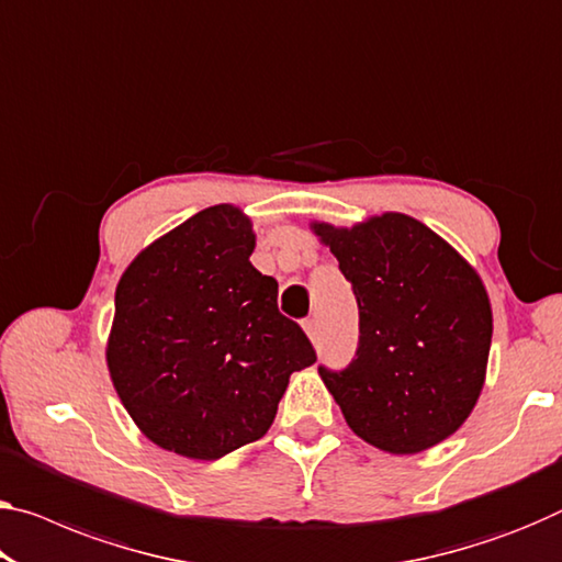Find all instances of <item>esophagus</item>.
Segmentation results:
<instances>
[{"mask_svg":"<svg viewBox=\"0 0 562 562\" xmlns=\"http://www.w3.org/2000/svg\"><path fill=\"white\" fill-rule=\"evenodd\" d=\"M304 331L308 334V339H316V318H306Z\"/></svg>","mask_w":562,"mask_h":562,"instance_id":"34e87169","label":"esophagus"}]
</instances>
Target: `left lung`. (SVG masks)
<instances>
[{
  "label": "left lung",
  "mask_w": 562,
  "mask_h": 562,
  "mask_svg": "<svg viewBox=\"0 0 562 562\" xmlns=\"http://www.w3.org/2000/svg\"><path fill=\"white\" fill-rule=\"evenodd\" d=\"M311 228L331 248L359 306L351 364L318 367L353 435L392 454L454 435L477 404L492 341L477 271L404 213Z\"/></svg>",
  "instance_id": "1"
}]
</instances>
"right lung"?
Returning <instances> with one entry per match:
<instances>
[{"mask_svg":"<svg viewBox=\"0 0 562 562\" xmlns=\"http://www.w3.org/2000/svg\"><path fill=\"white\" fill-rule=\"evenodd\" d=\"M236 205H213L155 240L115 291L108 369L120 402L162 450L218 460L269 431L293 371L316 361L279 311V283L248 256Z\"/></svg>","mask_w":562,"mask_h":562,"instance_id":"right-lung-1","label":"right lung"}]
</instances>
